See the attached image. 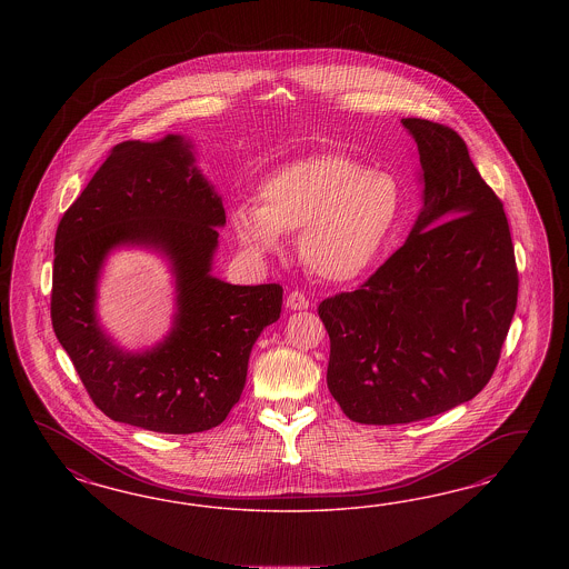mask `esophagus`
<instances>
[{"instance_id": "1", "label": "esophagus", "mask_w": 569, "mask_h": 569, "mask_svg": "<svg viewBox=\"0 0 569 569\" xmlns=\"http://www.w3.org/2000/svg\"><path fill=\"white\" fill-rule=\"evenodd\" d=\"M286 307L290 310L309 309V298L305 293L290 292V296L286 298Z\"/></svg>"}]
</instances>
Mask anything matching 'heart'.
Returning a JSON list of instances; mask_svg holds the SVG:
<instances>
[{
    "instance_id": "obj_1",
    "label": "heart",
    "mask_w": 569,
    "mask_h": 569,
    "mask_svg": "<svg viewBox=\"0 0 569 569\" xmlns=\"http://www.w3.org/2000/svg\"><path fill=\"white\" fill-rule=\"evenodd\" d=\"M259 202L231 210V227L252 257L277 254L283 233L298 231L300 259L315 276L352 281L392 238L402 186L392 172L367 169L342 154L296 160L260 183Z\"/></svg>"
}]
</instances>
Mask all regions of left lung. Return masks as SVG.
Segmentation results:
<instances>
[{"mask_svg": "<svg viewBox=\"0 0 569 569\" xmlns=\"http://www.w3.org/2000/svg\"><path fill=\"white\" fill-rule=\"evenodd\" d=\"M423 207L407 241L355 292L328 298V388L352 421L411 423L476 397L517 305L511 231L497 193L447 124L402 119Z\"/></svg>", "mask_w": 569, "mask_h": 569, "instance_id": "obj_1", "label": "left lung"}]
</instances>
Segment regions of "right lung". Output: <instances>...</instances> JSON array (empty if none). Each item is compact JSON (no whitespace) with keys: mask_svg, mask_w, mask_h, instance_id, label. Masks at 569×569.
I'll list each match as a JSON object with an SVG mask.
<instances>
[{"mask_svg":"<svg viewBox=\"0 0 569 569\" xmlns=\"http://www.w3.org/2000/svg\"><path fill=\"white\" fill-rule=\"evenodd\" d=\"M219 227L223 200L191 139L172 133L114 146L64 212L53 241V331L110 419L196 433L223 423L240 400L252 346L279 319L283 290L212 276ZM121 247L167 259L176 286L172 329L146 351L117 346L97 317L102 264Z\"/></svg>","mask_w":569,"mask_h":569,"instance_id":"add662e5","label":"right lung"}]
</instances>
